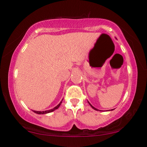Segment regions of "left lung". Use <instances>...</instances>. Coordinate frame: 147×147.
<instances>
[{
	"label": "left lung",
	"instance_id": "8db88e82",
	"mask_svg": "<svg viewBox=\"0 0 147 147\" xmlns=\"http://www.w3.org/2000/svg\"><path fill=\"white\" fill-rule=\"evenodd\" d=\"M87 102H88V101H87ZM88 103H89V104H90V105L91 106V107H92L93 109H94V110H96V111H99V110H98V109H96V108H95V107H93V106H92V105H91V104H90V102H88ZM113 110H114V109H111V111H113Z\"/></svg>",
	"mask_w": 147,
	"mask_h": 147
}]
</instances>
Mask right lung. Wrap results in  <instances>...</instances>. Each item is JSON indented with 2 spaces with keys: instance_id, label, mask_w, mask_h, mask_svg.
Returning <instances> with one entry per match:
<instances>
[{
  "instance_id": "add662e5",
  "label": "right lung",
  "mask_w": 147,
  "mask_h": 147,
  "mask_svg": "<svg viewBox=\"0 0 147 147\" xmlns=\"http://www.w3.org/2000/svg\"><path fill=\"white\" fill-rule=\"evenodd\" d=\"M62 100H62V101H61L59 103V105H57L56 106V107L53 108V109H50V110L45 111H33V112L35 113H36V114H39V115H42V114H47V113H51V112H53V111H54L55 110H56V109H58L59 107H60V105H61V103H62Z\"/></svg>"
}]
</instances>
